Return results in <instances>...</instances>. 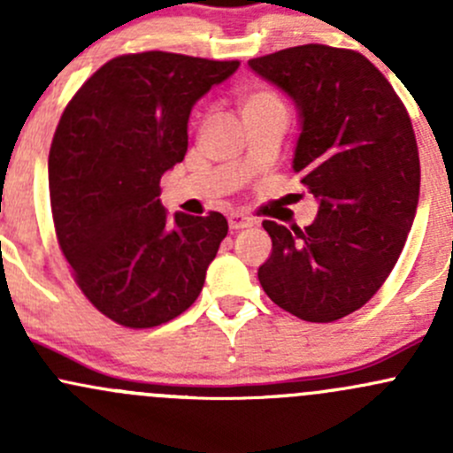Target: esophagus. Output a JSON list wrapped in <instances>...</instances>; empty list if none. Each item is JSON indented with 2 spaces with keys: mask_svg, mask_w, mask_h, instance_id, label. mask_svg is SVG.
<instances>
[{
  "mask_svg": "<svg viewBox=\"0 0 453 453\" xmlns=\"http://www.w3.org/2000/svg\"><path fill=\"white\" fill-rule=\"evenodd\" d=\"M227 223H230V230L236 232V230H243V227H252L256 221L243 212H232L230 217H227Z\"/></svg>",
  "mask_w": 453,
  "mask_h": 453,
  "instance_id": "esophagus-1",
  "label": "esophagus"
}]
</instances>
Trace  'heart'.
Here are the masks:
<instances>
[{"mask_svg": "<svg viewBox=\"0 0 453 453\" xmlns=\"http://www.w3.org/2000/svg\"><path fill=\"white\" fill-rule=\"evenodd\" d=\"M269 107H282V100L278 98L273 91L269 89H243L239 94V109H241V116L245 113H254L260 111V109H269Z\"/></svg>", "mask_w": 453, "mask_h": 453, "instance_id": "obj_1", "label": "heart"}]
</instances>
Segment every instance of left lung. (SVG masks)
<instances>
[{
	"instance_id": "obj_1",
	"label": "left lung",
	"mask_w": 453,
	"mask_h": 453,
	"mask_svg": "<svg viewBox=\"0 0 453 453\" xmlns=\"http://www.w3.org/2000/svg\"><path fill=\"white\" fill-rule=\"evenodd\" d=\"M298 103L294 171L319 201L311 226L263 221L265 294L307 322H335L379 291L412 227L421 186L408 109L364 54L322 43L250 58Z\"/></svg>"
}]
</instances>
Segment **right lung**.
I'll list each match as a JSON object with an SVG mask.
<instances>
[{
	"label": "right lung",
	"mask_w": 453,
	"mask_h": 453,
	"mask_svg": "<svg viewBox=\"0 0 453 453\" xmlns=\"http://www.w3.org/2000/svg\"><path fill=\"white\" fill-rule=\"evenodd\" d=\"M239 61L122 54L72 96L48 159L58 248L85 298L116 324L153 328L197 300L227 234L221 212L168 217L159 180L188 150V116Z\"/></svg>",
	"instance_id": "add662e5"
}]
</instances>
